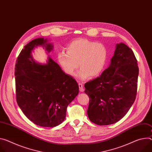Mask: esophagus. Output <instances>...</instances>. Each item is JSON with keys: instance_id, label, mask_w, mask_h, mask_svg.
<instances>
[{"instance_id": "34e87169", "label": "esophagus", "mask_w": 152, "mask_h": 152, "mask_svg": "<svg viewBox=\"0 0 152 152\" xmlns=\"http://www.w3.org/2000/svg\"><path fill=\"white\" fill-rule=\"evenodd\" d=\"M79 90L81 92H83L84 91V87H83V85H82V84L81 83H79Z\"/></svg>"}]
</instances>
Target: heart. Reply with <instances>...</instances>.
<instances>
[{
	"instance_id": "obj_1",
	"label": "heart",
	"mask_w": 152,
	"mask_h": 152,
	"mask_svg": "<svg viewBox=\"0 0 152 152\" xmlns=\"http://www.w3.org/2000/svg\"><path fill=\"white\" fill-rule=\"evenodd\" d=\"M67 52L58 54V61L65 73L73 76L78 67L77 76L81 80L99 76L107 65L108 52L102 44L87 39H77L69 44Z\"/></svg>"
}]
</instances>
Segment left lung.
<instances>
[{
  "label": "left lung",
  "mask_w": 152,
  "mask_h": 152,
  "mask_svg": "<svg viewBox=\"0 0 152 152\" xmlns=\"http://www.w3.org/2000/svg\"><path fill=\"white\" fill-rule=\"evenodd\" d=\"M139 68L134 53L124 43L117 44L108 67L99 77L85 84L90 101L89 119L99 126L121 119L134 102Z\"/></svg>",
  "instance_id": "left-lung-1"
}]
</instances>
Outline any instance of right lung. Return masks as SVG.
I'll list each match as a JSON object with an SVG mask.
<instances>
[{
    "label": "right lung",
    "mask_w": 152,
    "mask_h": 152,
    "mask_svg": "<svg viewBox=\"0 0 152 152\" xmlns=\"http://www.w3.org/2000/svg\"><path fill=\"white\" fill-rule=\"evenodd\" d=\"M37 46L47 53L53 48L47 39L40 37L22 50L15 72L16 100L24 115L36 125L56 127L65 119L66 108L78 94L79 86L50 56L46 64L36 62L31 53Z\"/></svg>",
    "instance_id": "obj_1"
}]
</instances>
